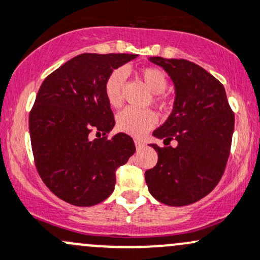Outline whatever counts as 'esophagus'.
I'll list each match as a JSON object with an SVG mask.
<instances>
[{
  "instance_id": "34e87169",
  "label": "esophagus",
  "mask_w": 260,
  "mask_h": 260,
  "mask_svg": "<svg viewBox=\"0 0 260 260\" xmlns=\"http://www.w3.org/2000/svg\"><path fill=\"white\" fill-rule=\"evenodd\" d=\"M135 144H136V148H137V149H142L144 147L143 142L138 141V139H137V141H135Z\"/></svg>"
}]
</instances>
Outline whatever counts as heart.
<instances>
[{"mask_svg": "<svg viewBox=\"0 0 260 260\" xmlns=\"http://www.w3.org/2000/svg\"><path fill=\"white\" fill-rule=\"evenodd\" d=\"M139 76L144 84L153 93L152 101L157 107L166 108L167 101L162 93L168 87V78L159 68H142ZM127 73L123 68H116L108 75L105 82V94L112 107H119L123 100ZM157 124V116L152 111H138L135 108H124L117 116V125L122 132L135 137H142Z\"/></svg>", "mask_w": 260, "mask_h": 260, "instance_id": "b5f03b06", "label": "heart"}]
</instances>
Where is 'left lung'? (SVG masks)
Here are the masks:
<instances>
[{
  "instance_id": "left-lung-1",
  "label": "left lung",
  "mask_w": 260,
  "mask_h": 260,
  "mask_svg": "<svg viewBox=\"0 0 260 260\" xmlns=\"http://www.w3.org/2000/svg\"><path fill=\"white\" fill-rule=\"evenodd\" d=\"M174 83L176 98L168 119L153 132L177 147L160 148L158 162L146 171L149 193L160 203L182 207L209 194L222 178L231 153L234 113L223 84L187 59L149 57Z\"/></svg>"
}]
</instances>
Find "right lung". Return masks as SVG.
Wrapping results in <instances>:
<instances>
[{"label":"right lung","instance_id":"right-lung-1","mask_svg":"<svg viewBox=\"0 0 260 260\" xmlns=\"http://www.w3.org/2000/svg\"><path fill=\"white\" fill-rule=\"evenodd\" d=\"M137 54L82 53L48 75L29 112L35 165L48 189L67 203L91 207L112 194L118 167L136 152L114 127L105 82ZM95 130L102 138L92 141Z\"/></svg>","mask_w":260,"mask_h":260}]
</instances>
